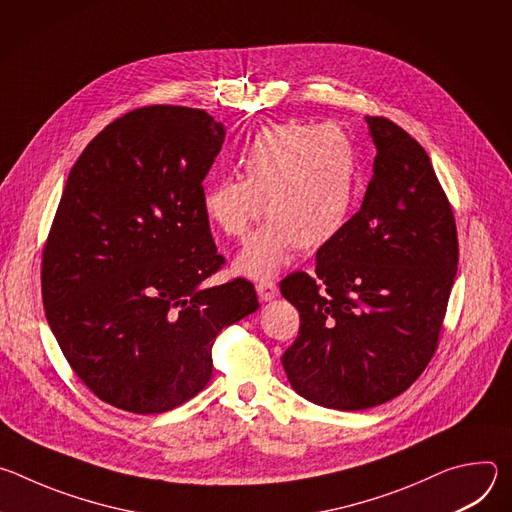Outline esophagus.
<instances>
[{
    "mask_svg": "<svg viewBox=\"0 0 512 512\" xmlns=\"http://www.w3.org/2000/svg\"><path fill=\"white\" fill-rule=\"evenodd\" d=\"M255 287H257V296L261 302H271L277 298V285L271 279H261Z\"/></svg>",
    "mask_w": 512,
    "mask_h": 512,
    "instance_id": "34e87169",
    "label": "esophagus"
}]
</instances>
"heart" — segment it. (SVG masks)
<instances>
[{
  "label": "heart",
  "mask_w": 512,
  "mask_h": 512,
  "mask_svg": "<svg viewBox=\"0 0 512 512\" xmlns=\"http://www.w3.org/2000/svg\"><path fill=\"white\" fill-rule=\"evenodd\" d=\"M241 178L206 180L200 202L208 221L227 237L245 239L263 214L237 269L253 277L279 271L291 247L318 249L350 221L358 152L336 123H279L261 129L241 154Z\"/></svg>",
  "instance_id": "1"
}]
</instances>
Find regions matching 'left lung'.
<instances>
[{
  "label": "left lung",
  "mask_w": 512,
  "mask_h": 512,
  "mask_svg": "<svg viewBox=\"0 0 512 512\" xmlns=\"http://www.w3.org/2000/svg\"><path fill=\"white\" fill-rule=\"evenodd\" d=\"M377 148L360 210L316 253V273H291L281 296L300 312L281 356L304 399L369 409L413 385L431 360L458 271L452 206L429 156L399 125L364 117Z\"/></svg>",
  "instance_id": "8db88e82"
}]
</instances>
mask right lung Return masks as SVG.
I'll use <instances>...</instances> for the list:
<instances>
[{"label": "right lung", "instance_id": "add662e5", "mask_svg": "<svg viewBox=\"0 0 512 512\" xmlns=\"http://www.w3.org/2000/svg\"><path fill=\"white\" fill-rule=\"evenodd\" d=\"M202 109L154 105L107 125L72 166L44 247L42 302L72 371L105 403L164 413L212 375V344L259 308L218 267L200 192L225 143Z\"/></svg>", "mask_w": 512, "mask_h": 512}]
</instances>
